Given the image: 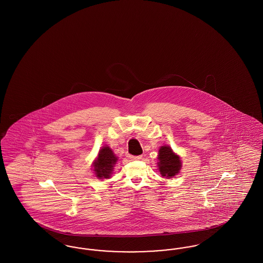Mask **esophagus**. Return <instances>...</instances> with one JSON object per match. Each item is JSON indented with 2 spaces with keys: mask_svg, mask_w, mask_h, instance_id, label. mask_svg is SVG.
<instances>
[{
  "mask_svg": "<svg viewBox=\"0 0 263 263\" xmlns=\"http://www.w3.org/2000/svg\"><path fill=\"white\" fill-rule=\"evenodd\" d=\"M132 160H141L143 158V156H131L130 157Z\"/></svg>",
  "mask_w": 263,
  "mask_h": 263,
  "instance_id": "1",
  "label": "esophagus"
}]
</instances>
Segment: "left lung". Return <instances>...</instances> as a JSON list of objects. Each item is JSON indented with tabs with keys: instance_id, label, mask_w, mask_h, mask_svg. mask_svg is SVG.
Here are the masks:
<instances>
[{
	"instance_id": "left-lung-1",
	"label": "left lung",
	"mask_w": 263,
	"mask_h": 263,
	"mask_svg": "<svg viewBox=\"0 0 263 263\" xmlns=\"http://www.w3.org/2000/svg\"><path fill=\"white\" fill-rule=\"evenodd\" d=\"M159 170L162 176L166 178L174 177L181 168V161L178 155L174 153L170 146H162L159 150Z\"/></svg>"
}]
</instances>
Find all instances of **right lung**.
<instances>
[{
	"label": "right lung",
	"instance_id": "add662e5",
	"mask_svg": "<svg viewBox=\"0 0 263 263\" xmlns=\"http://www.w3.org/2000/svg\"><path fill=\"white\" fill-rule=\"evenodd\" d=\"M117 160V157L109 147H102L99 152L97 160L93 162V172L96 176L100 179L109 178Z\"/></svg>",
	"mask_w": 263,
	"mask_h": 263
}]
</instances>
